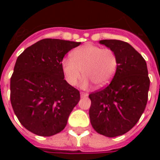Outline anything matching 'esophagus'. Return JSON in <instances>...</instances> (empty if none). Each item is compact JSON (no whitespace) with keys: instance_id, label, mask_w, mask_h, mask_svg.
I'll return each mask as SVG.
<instances>
[{"instance_id":"1","label":"esophagus","mask_w":160,"mask_h":160,"mask_svg":"<svg viewBox=\"0 0 160 160\" xmlns=\"http://www.w3.org/2000/svg\"><path fill=\"white\" fill-rule=\"evenodd\" d=\"M88 96V94L87 92H80V97L81 98H85V97H87Z\"/></svg>"}]
</instances>
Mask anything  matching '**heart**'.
<instances>
[{
    "label": "heart",
    "instance_id": "1",
    "mask_svg": "<svg viewBox=\"0 0 160 160\" xmlns=\"http://www.w3.org/2000/svg\"><path fill=\"white\" fill-rule=\"evenodd\" d=\"M118 56L111 49L87 43L71 53V59L65 58L62 63L65 80L70 86L74 87L81 76L84 88L89 87L91 82L97 87H103L111 82L117 72Z\"/></svg>",
    "mask_w": 160,
    "mask_h": 160
}]
</instances>
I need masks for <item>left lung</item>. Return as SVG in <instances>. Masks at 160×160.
<instances>
[{"instance_id":"8db88e82","label":"left lung","mask_w":160,"mask_h":160,"mask_svg":"<svg viewBox=\"0 0 160 160\" xmlns=\"http://www.w3.org/2000/svg\"><path fill=\"white\" fill-rule=\"evenodd\" d=\"M118 56V66L111 82L89 95L91 124L107 137L124 134L137 123L148 103L150 80L145 59L123 41H99Z\"/></svg>"}]
</instances>
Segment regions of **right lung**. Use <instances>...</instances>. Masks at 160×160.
I'll list each match as a JSON object with an SVG mask.
<instances>
[{
	"label": "right lung",
	"mask_w": 160,
	"mask_h": 160,
	"mask_svg": "<svg viewBox=\"0 0 160 160\" xmlns=\"http://www.w3.org/2000/svg\"><path fill=\"white\" fill-rule=\"evenodd\" d=\"M80 42L45 38L17 58L10 80L11 104L20 123L40 136H52L66 127L80 92L64 80L62 62Z\"/></svg>",
	"instance_id": "add662e5"
}]
</instances>
